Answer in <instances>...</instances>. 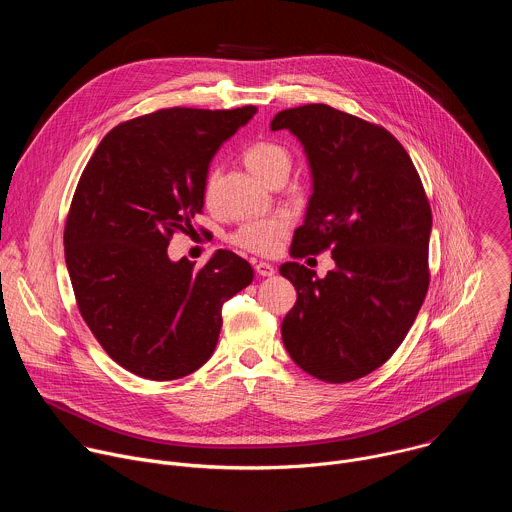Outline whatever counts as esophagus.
I'll return each instance as SVG.
<instances>
[{"label": "esophagus", "instance_id": "esophagus-1", "mask_svg": "<svg viewBox=\"0 0 512 512\" xmlns=\"http://www.w3.org/2000/svg\"><path fill=\"white\" fill-rule=\"evenodd\" d=\"M255 273L261 275V277H271V275H275V267L269 265V263L259 261V263H255Z\"/></svg>", "mask_w": 512, "mask_h": 512}]
</instances>
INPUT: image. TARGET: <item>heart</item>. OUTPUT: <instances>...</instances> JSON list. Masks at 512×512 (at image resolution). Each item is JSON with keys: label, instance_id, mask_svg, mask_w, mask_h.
Here are the masks:
<instances>
[{"label": "heart", "instance_id": "heart-1", "mask_svg": "<svg viewBox=\"0 0 512 512\" xmlns=\"http://www.w3.org/2000/svg\"><path fill=\"white\" fill-rule=\"evenodd\" d=\"M245 164L259 180L267 184V180L275 172L289 170V152L275 141H257L251 145V148H247ZM212 188H214V174L208 176L206 198L212 196ZM287 229H289V218L285 214L259 218V221L245 223L233 235V243L257 255H273L281 249Z\"/></svg>", "mask_w": 512, "mask_h": 512}]
</instances>
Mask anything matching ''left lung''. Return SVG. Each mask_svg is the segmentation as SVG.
<instances>
[{
    "label": "left lung",
    "mask_w": 512,
    "mask_h": 512,
    "mask_svg": "<svg viewBox=\"0 0 512 512\" xmlns=\"http://www.w3.org/2000/svg\"><path fill=\"white\" fill-rule=\"evenodd\" d=\"M271 129L298 137L312 172L289 255L332 249L336 263L326 277L279 267L298 291L281 338L308 375L348 383L387 362L425 300L431 208L409 154L379 125L316 103L279 111Z\"/></svg>",
    "instance_id": "8db88e82"
}]
</instances>
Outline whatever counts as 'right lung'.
Masks as SVG:
<instances>
[{
	"mask_svg": "<svg viewBox=\"0 0 512 512\" xmlns=\"http://www.w3.org/2000/svg\"><path fill=\"white\" fill-rule=\"evenodd\" d=\"M257 107L162 109L113 127L91 156L64 227V259L83 320L105 352L150 381L182 379L212 356L223 306L253 281L218 249L204 267L168 257L202 212L216 150Z\"/></svg>",
	"mask_w": 512,
	"mask_h": 512,
	"instance_id": "obj_1",
	"label": "right lung"
}]
</instances>
